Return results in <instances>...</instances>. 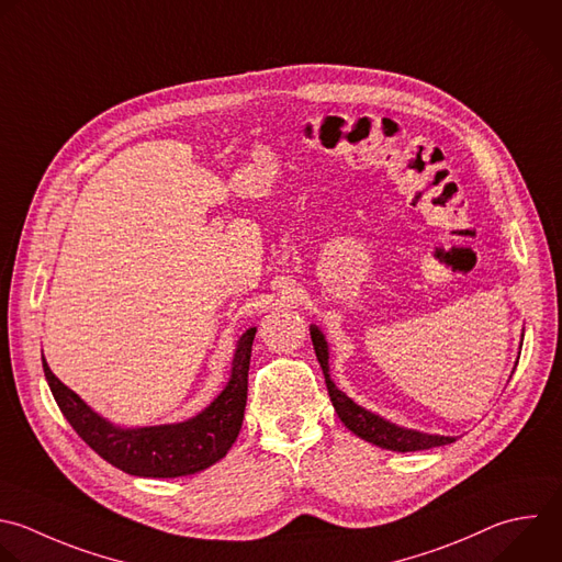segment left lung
Instances as JSON below:
<instances>
[{
    "mask_svg": "<svg viewBox=\"0 0 562 562\" xmlns=\"http://www.w3.org/2000/svg\"><path fill=\"white\" fill-rule=\"evenodd\" d=\"M311 339H313V348L317 355V361L322 366L324 372V382L328 389V397L333 402V408L337 413V417L341 419V424L357 437H361L363 441L380 446L386 450H395V452H415V450H430L437 446H448L452 441H457L454 437H441V435H426V432H417V430H408V428H400L386 419H382L380 415H372L370 411L357 406L350 397H346L330 380L328 375V344L322 335V330L317 326H311Z\"/></svg>",
    "mask_w": 562,
    "mask_h": 562,
    "instance_id": "1",
    "label": "left lung"
}]
</instances>
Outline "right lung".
<instances>
[{
	"instance_id": "add662e5",
	"label": "right lung",
	"mask_w": 562,
	"mask_h": 562,
	"mask_svg": "<svg viewBox=\"0 0 562 562\" xmlns=\"http://www.w3.org/2000/svg\"><path fill=\"white\" fill-rule=\"evenodd\" d=\"M256 328L236 344L232 378L225 391L196 417L147 428H121L97 415L77 393L61 384L48 361L44 372L53 397L75 432L114 468L145 479H173L196 474L221 461L243 428L247 406V378Z\"/></svg>"
}]
</instances>
